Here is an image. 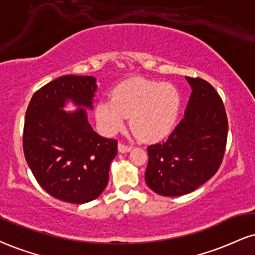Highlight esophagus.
Returning <instances> with one entry per match:
<instances>
[{
  "label": "esophagus",
  "mask_w": 255,
  "mask_h": 255,
  "mask_svg": "<svg viewBox=\"0 0 255 255\" xmlns=\"http://www.w3.org/2000/svg\"><path fill=\"white\" fill-rule=\"evenodd\" d=\"M118 148H119V152H120V153H127V152L130 151L131 147L125 145V143H119Z\"/></svg>",
  "instance_id": "esophagus-1"
}]
</instances>
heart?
I'll return each instance as SVG.
<instances>
[{"instance_id":"heart-1","label":"heart","mask_w":255,"mask_h":255,"mask_svg":"<svg viewBox=\"0 0 255 255\" xmlns=\"http://www.w3.org/2000/svg\"><path fill=\"white\" fill-rule=\"evenodd\" d=\"M180 107L182 97L176 87L137 78L120 84L112 100L98 103L96 118L108 133L130 118L131 127L142 139L158 140L173 129Z\"/></svg>"}]
</instances>
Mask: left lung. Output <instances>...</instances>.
Here are the masks:
<instances>
[{"label": "left lung", "mask_w": 255, "mask_h": 255, "mask_svg": "<svg viewBox=\"0 0 255 255\" xmlns=\"http://www.w3.org/2000/svg\"><path fill=\"white\" fill-rule=\"evenodd\" d=\"M186 81L192 91L182 121L167 140L147 147L146 184L167 197L190 194L209 180L227 143L228 120L219 94L204 79Z\"/></svg>", "instance_id": "obj_1"}]
</instances>
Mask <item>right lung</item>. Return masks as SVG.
I'll list each match as a JSON object with an SVG mask.
<instances>
[{
	"label": "right lung",
	"mask_w": 255,
	"mask_h": 255,
	"mask_svg": "<svg viewBox=\"0 0 255 255\" xmlns=\"http://www.w3.org/2000/svg\"><path fill=\"white\" fill-rule=\"evenodd\" d=\"M96 78L63 76L33 95L24 118L23 153L42 189L69 203L83 204L103 192L118 142L98 135L88 121ZM72 102L79 108L66 112Z\"/></svg>",
	"instance_id": "1"
}]
</instances>
